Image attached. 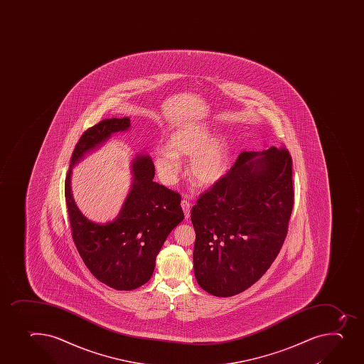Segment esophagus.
Here are the masks:
<instances>
[{"mask_svg": "<svg viewBox=\"0 0 364 364\" xmlns=\"http://www.w3.org/2000/svg\"><path fill=\"white\" fill-rule=\"evenodd\" d=\"M181 208L185 213V218H190L191 215V203L188 202V199H183L181 200Z\"/></svg>", "mask_w": 364, "mask_h": 364, "instance_id": "1", "label": "esophagus"}]
</instances>
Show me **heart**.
<instances>
[{"instance_id": "heart-1", "label": "heart", "mask_w": 364, "mask_h": 364, "mask_svg": "<svg viewBox=\"0 0 364 364\" xmlns=\"http://www.w3.org/2000/svg\"><path fill=\"white\" fill-rule=\"evenodd\" d=\"M209 126L190 123L174 130L168 139V147L156 151L154 166L162 183H176L181 169L180 156H191L188 174L192 181L202 186L218 183L227 171L229 144L224 136L211 137Z\"/></svg>"}]
</instances>
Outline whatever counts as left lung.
I'll use <instances>...</instances> for the list:
<instances>
[{
    "instance_id": "left-lung-1",
    "label": "left lung",
    "mask_w": 364,
    "mask_h": 364,
    "mask_svg": "<svg viewBox=\"0 0 364 364\" xmlns=\"http://www.w3.org/2000/svg\"><path fill=\"white\" fill-rule=\"evenodd\" d=\"M293 203L289 151H242L192 208L199 286L225 298L255 284L284 245Z\"/></svg>"
}]
</instances>
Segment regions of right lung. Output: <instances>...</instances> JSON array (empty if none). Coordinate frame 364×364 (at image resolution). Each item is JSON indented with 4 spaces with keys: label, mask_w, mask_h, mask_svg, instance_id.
Returning <instances> with one entry per match:
<instances>
[{
    "label": "right lung",
    "mask_w": 364,
    "mask_h": 364,
    "mask_svg": "<svg viewBox=\"0 0 364 364\" xmlns=\"http://www.w3.org/2000/svg\"><path fill=\"white\" fill-rule=\"evenodd\" d=\"M129 128V117L103 119L89 128L76 144L65 180L66 205L77 250L92 275L117 291H132L151 279L164 242L184 220L179 193L155 183L154 164L144 153L135 155L132 162L133 183L115 220L95 223L77 208L71 192L73 166L112 134Z\"/></svg>",
    "instance_id": "obj_1"
}]
</instances>
